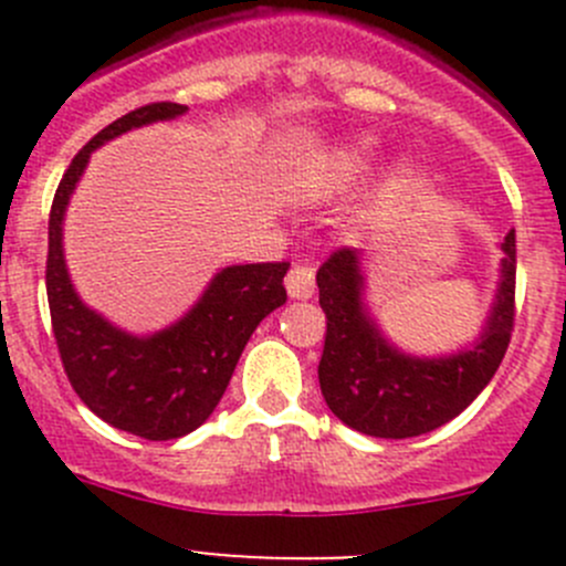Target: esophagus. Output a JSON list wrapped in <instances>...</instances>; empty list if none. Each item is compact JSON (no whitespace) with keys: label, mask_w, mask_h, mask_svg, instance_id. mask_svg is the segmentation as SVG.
<instances>
[{"label":"esophagus","mask_w":566,"mask_h":566,"mask_svg":"<svg viewBox=\"0 0 566 566\" xmlns=\"http://www.w3.org/2000/svg\"><path fill=\"white\" fill-rule=\"evenodd\" d=\"M284 284H287L290 298L295 301L312 298V295H315V271H312L310 265H293L290 268L287 279H284Z\"/></svg>","instance_id":"1"}]
</instances>
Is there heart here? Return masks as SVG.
I'll list each match as a JSON object with an SVG mask.
<instances>
[{
	"mask_svg": "<svg viewBox=\"0 0 566 566\" xmlns=\"http://www.w3.org/2000/svg\"><path fill=\"white\" fill-rule=\"evenodd\" d=\"M369 158H373V145H369V142H361V145L339 150L336 153V161H334L336 175L345 177V180H350V177H356L361 169H367Z\"/></svg>",
	"mask_w": 566,
	"mask_h": 566,
	"instance_id": "1",
	"label": "heart"
}]
</instances>
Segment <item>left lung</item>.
Wrapping results in <instances>:
<instances>
[{
  "label": "left lung",
  "instance_id": "1",
  "mask_svg": "<svg viewBox=\"0 0 566 566\" xmlns=\"http://www.w3.org/2000/svg\"><path fill=\"white\" fill-rule=\"evenodd\" d=\"M499 290L482 334L449 356L397 350L364 304L361 251L336 249L317 271L325 345L317 378L339 421L373 438H416L460 416L493 380L515 328V230L506 232Z\"/></svg>",
  "mask_w": 566,
  "mask_h": 566
}]
</instances>
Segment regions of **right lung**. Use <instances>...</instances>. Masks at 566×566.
Returning a JSON list of instances; mask_svg holds the SVG:
<instances>
[{"label":"right lung","instance_id":"1","mask_svg":"<svg viewBox=\"0 0 566 566\" xmlns=\"http://www.w3.org/2000/svg\"><path fill=\"white\" fill-rule=\"evenodd\" d=\"M186 112L188 106L161 101L106 125L62 175L49 216L45 293L67 380L106 424L147 441H172L197 430L224 397L256 325L287 301L282 282L290 262L230 265L210 279L202 298L177 323L158 334L134 336L90 310L73 290L62 251V221L93 150L125 130Z\"/></svg>","mask_w":566,"mask_h":566}]
</instances>
